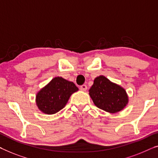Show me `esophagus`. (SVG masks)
I'll return each mask as SVG.
<instances>
[{
	"label": "esophagus",
	"instance_id": "1",
	"mask_svg": "<svg viewBox=\"0 0 158 158\" xmlns=\"http://www.w3.org/2000/svg\"><path fill=\"white\" fill-rule=\"evenodd\" d=\"M80 89H81V91H85L87 89V86L86 85V84H83V85H81V86H80Z\"/></svg>",
	"mask_w": 158,
	"mask_h": 158
}]
</instances>
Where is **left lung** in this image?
I'll list each match as a JSON object with an SVG mask.
<instances>
[{"label": "left lung", "mask_w": 158, "mask_h": 158, "mask_svg": "<svg viewBox=\"0 0 158 158\" xmlns=\"http://www.w3.org/2000/svg\"><path fill=\"white\" fill-rule=\"evenodd\" d=\"M89 95L96 106L111 114L123 109L128 102L125 89L103 76L94 79Z\"/></svg>", "instance_id": "8db88e82"}]
</instances>
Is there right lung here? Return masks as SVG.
I'll return each instance as SVG.
<instances>
[{
	"mask_svg": "<svg viewBox=\"0 0 158 158\" xmlns=\"http://www.w3.org/2000/svg\"><path fill=\"white\" fill-rule=\"evenodd\" d=\"M78 90L73 82L55 77L37 93V106L44 114H56L65 106L70 96Z\"/></svg>",
	"mask_w": 158,
	"mask_h": 158,
	"instance_id": "right-lung-1",
	"label": "right lung"
}]
</instances>
